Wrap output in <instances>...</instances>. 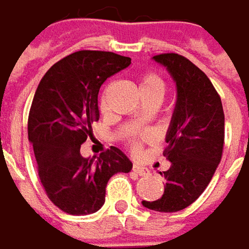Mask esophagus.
<instances>
[{
	"instance_id": "1",
	"label": "esophagus",
	"mask_w": 249,
	"mask_h": 249,
	"mask_svg": "<svg viewBox=\"0 0 249 249\" xmlns=\"http://www.w3.org/2000/svg\"><path fill=\"white\" fill-rule=\"evenodd\" d=\"M132 171L137 174V175H142V177H145L149 174V170L145 168V167H142V165H140V164H134V167H132Z\"/></svg>"
}]
</instances>
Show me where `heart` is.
<instances>
[{"label": "heart", "instance_id": "b5f03b06", "mask_svg": "<svg viewBox=\"0 0 249 249\" xmlns=\"http://www.w3.org/2000/svg\"><path fill=\"white\" fill-rule=\"evenodd\" d=\"M140 89L142 98H157L162 101L165 94L164 81L155 74H145L140 81Z\"/></svg>", "mask_w": 249, "mask_h": 249}]
</instances>
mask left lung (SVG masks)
Masks as SVG:
<instances>
[{
  "label": "left lung",
  "mask_w": 249,
  "mask_h": 249,
  "mask_svg": "<svg viewBox=\"0 0 249 249\" xmlns=\"http://www.w3.org/2000/svg\"><path fill=\"white\" fill-rule=\"evenodd\" d=\"M177 87V101L165 135L164 157L171 162L164 172V194L142 205L160 213H177L208 187L222 157L224 109L210 78L190 59L178 54L152 57Z\"/></svg>",
  "instance_id": "1"
}]
</instances>
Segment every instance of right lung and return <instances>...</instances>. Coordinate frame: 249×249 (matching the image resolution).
I'll return each mask as SVG.
<instances>
[{
    "mask_svg": "<svg viewBox=\"0 0 249 249\" xmlns=\"http://www.w3.org/2000/svg\"><path fill=\"white\" fill-rule=\"evenodd\" d=\"M131 64V58L105 51H78L54 64L35 91L28 117L38 175L48 198L71 215L97 213L105 188L132 162L117 147L84 158L81 144L100 120L98 92L104 81Z\"/></svg>",
    "mask_w": 249,
    "mask_h": 249,
    "instance_id": "add662e5",
    "label": "right lung"
}]
</instances>
